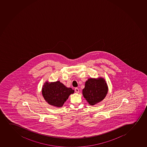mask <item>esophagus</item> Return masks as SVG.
I'll return each instance as SVG.
<instances>
[{"label": "esophagus", "instance_id": "esophagus-1", "mask_svg": "<svg viewBox=\"0 0 147 147\" xmlns=\"http://www.w3.org/2000/svg\"><path fill=\"white\" fill-rule=\"evenodd\" d=\"M75 91L76 93H79V89L78 88H76L75 89Z\"/></svg>", "mask_w": 147, "mask_h": 147}]
</instances>
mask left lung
I'll return each instance as SVG.
<instances>
[{"instance_id": "obj_1", "label": "left lung", "mask_w": 147, "mask_h": 147, "mask_svg": "<svg viewBox=\"0 0 147 147\" xmlns=\"http://www.w3.org/2000/svg\"><path fill=\"white\" fill-rule=\"evenodd\" d=\"M108 87L103 78H89L85 82L82 95L90 105H95L104 100L107 95Z\"/></svg>"}]
</instances>
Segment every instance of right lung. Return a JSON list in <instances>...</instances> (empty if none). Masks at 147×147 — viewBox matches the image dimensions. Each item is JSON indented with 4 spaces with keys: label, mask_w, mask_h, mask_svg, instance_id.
Wrapping results in <instances>:
<instances>
[{
    "label": "right lung",
    "mask_w": 147,
    "mask_h": 147,
    "mask_svg": "<svg viewBox=\"0 0 147 147\" xmlns=\"http://www.w3.org/2000/svg\"><path fill=\"white\" fill-rule=\"evenodd\" d=\"M42 93L47 102L60 108L63 106L70 95L74 93V90L66 87L59 81L51 82L47 81L42 86Z\"/></svg>",
    "instance_id": "obj_1"
}]
</instances>
